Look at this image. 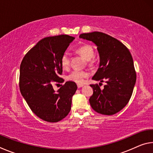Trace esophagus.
<instances>
[{
	"instance_id": "34e87169",
	"label": "esophagus",
	"mask_w": 153,
	"mask_h": 153,
	"mask_svg": "<svg viewBox=\"0 0 153 153\" xmlns=\"http://www.w3.org/2000/svg\"><path fill=\"white\" fill-rule=\"evenodd\" d=\"M77 88H82V87L84 86V84H77Z\"/></svg>"
}]
</instances>
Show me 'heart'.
I'll return each instance as SVG.
<instances>
[{
  "label": "heart",
  "mask_w": 153,
  "mask_h": 153,
  "mask_svg": "<svg viewBox=\"0 0 153 153\" xmlns=\"http://www.w3.org/2000/svg\"><path fill=\"white\" fill-rule=\"evenodd\" d=\"M77 52L79 55H81L86 61L91 62L92 58L94 56V51L89 45H84L79 48H77ZM61 65L63 69H66L69 67L70 63V58H69V54L68 52H65L62 55L60 60ZM90 76V72L87 70H74L67 76V79L73 81L77 83H82L85 78H86Z\"/></svg>",
  "instance_id": "b5f03b06"
}]
</instances>
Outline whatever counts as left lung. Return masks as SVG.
<instances>
[{
    "instance_id": "8db88e82",
    "label": "left lung",
    "mask_w": 153,
    "mask_h": 153,
    "mask_svg": "<svg viewBox=\"0 0 153 153\" xmlns=\"http://www.w3.org/2000/svg\"><path fill=\"white\" fill-rule=\"evenodd\" d=\"M79 38L94 43L99 54V67L92 79L107 83L102 90L98 84L90 85L94 92L90 104L96 112L114 115L128 104L136 84L130 52L120 41L102 32L82 33Z\"/></svg>"
}]
</instances>
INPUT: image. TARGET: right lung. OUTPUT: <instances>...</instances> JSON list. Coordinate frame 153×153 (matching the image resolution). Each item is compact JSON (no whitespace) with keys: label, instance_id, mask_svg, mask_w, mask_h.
<instances>
[{"label":"right lung","instance_id":"1","mask_svg":"<svg viewBox=\"0 0 153 153\" xmlns=\"http://www.w3.org/2000/svg\"><path fill=\"white\" fill-rule=\"evenodd\" d=\"M73 36L59 35L40 40L27 52L20 65L19 89L33 113L48 122H58L71 110L72 97L77 85L66 82L57 91L52 84L61 83L63 72L60 60Z\"/></svg>","mask_w":153,"mask_h":153}]
</instances>
